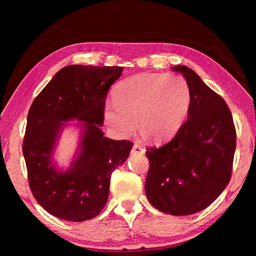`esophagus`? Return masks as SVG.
I'll return each instance as SVG.
<instances>
[{
  "mask_svg": "<svg viewBox=\"0 0 256 256\" xmlns=\"http://www.w3.org/2000/svg\"><path fill=\"white\" fill-rule=\"evenodd\" d=\"M146 152V150H144V148H142L141 146H138V144H134L133 146V148H132V154H144Z\"/></svg>",
  "mask_w": 256,
  "mask_h": 256,
  "instance_id": "34e87169",
  "label": "esophagus"
}]
</instances>
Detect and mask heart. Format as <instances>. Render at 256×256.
<instances>
[{
	"instance_id": "b5f03b06",
	"label": "heart",
	"mask_w": 256,
	"mask_h": 256,
	"mask_svg": "<svg viewBox=\"0 0 256 256\" xmlns=\"http://www.w3.org/2000/svg\"><path fill=\"white\" fill-rule=\"evenodd\" d=\"M114 102L104 107V118L112 131L128 136L138 128L149 141L172 138L183 126L192 104L183 78L141 73L128 78L112 90Z\"/></svg>"
}]
</instances>
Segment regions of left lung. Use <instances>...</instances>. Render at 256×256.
Wrapping results in <instances>:
<instances>
[{
    "mask_svg": "<svg viewBox=\"0 0 256 256\" xmlns=\"http://www.w3.org/2000/svg\"><path fill=\"white\" fill-rule=\"evenodd\" d=\"M190 86L188 120L176 136L146 149V194L156 209L172 216L193 214L209 206L230 180L236 130L226 102L192 68L176 66Z\"/></svg>",
    "mask_w": 256,
    "mask_h": 256,
    "instance_id": "1",
    "label": "left lung"
}]
</instances>
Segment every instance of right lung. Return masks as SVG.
Returning <instances> with one entry per match:
<instances>
[{"mask_svg": "<svg viewBox=\"0 0 256 256\" xmlns=\"http://www.w3.org/2000/svg\"><path fill=\"white\" fill-rule=\"evenodd\" d=\"M122 66H68L53 76L30 107L22 152L34 198L56 218L81 222L100 214L112 172L126 162L133 144L104 136V107ZM82 128L77 156L66 171L52 154L68 122Z\"/></svg>", "mask_w": 256, "mask_h": 256, "instance_id": "right-lung-1", "label": "right lung"}]
</instances>
